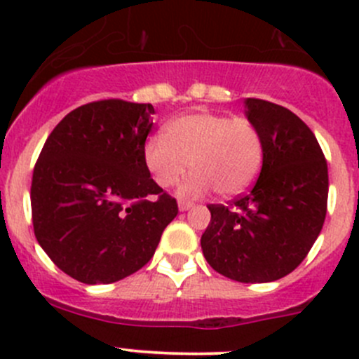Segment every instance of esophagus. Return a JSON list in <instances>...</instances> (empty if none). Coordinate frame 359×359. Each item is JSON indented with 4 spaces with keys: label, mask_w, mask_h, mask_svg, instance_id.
<instances>
[{
    "label": "esophagus",
    "mask_w": 359,
    "mask_h": 359,
    "mask_svg": "<svg viewBox=\"0 0 359 359\" xmlns=\"http://www.w3.org/2000/svg\"><path fill=\"white\" fill-rule=\"evenodd\" d=\"M193 208V203L186 201V200H179V210L180 212H186V210Z\"/></svg>",
    "instance_id": "obj_1"
}]
</instances>
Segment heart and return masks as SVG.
Wrapping results in <instances>:
<instances>
[{"instance_id":"heart-1","label":"heart","mask_w":359,"mask_h":359,"mask_svg":"<svg viewBox=\"0 0 359 359\" xmlns=\"http://www.w3.org/2000/svg\"><path fill=\"white\" fill-rule=\"evenodd\" d=\"M264 146L248 118L219 112H191L166 125L165 137L144 146V161L158 186L172 187L187 172L182 194L201 196L213 187L222 198L245 193L259 175Z\"/></svg>"}]
</instances>
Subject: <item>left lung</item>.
Returning <instances> with one entry per match:
<instances>
[{
	"label": "left lung",
	"mask_w": 359,
	"mask_h": 359,
	"mask_svg": "<svg viewBox=\"0 0 359 359\" xmlns=\"http://www.w3.org/2000/svg\"><path fill=\"white\" fill-rule=\"evenodd\" d=\"M247 118L262 137V170L247 194L208 205L201 236L206 262L240 283L290 274L320 236L327 215L328 166L309 126L287 107L247 99Z\"/></svg>",
	"instance_id": "obj_1"
}]
</instances>
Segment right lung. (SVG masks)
<instances>
[{"label": "right lung", "instance_id": "1", "mask_svg": "<svg viewBox=\"0 0 359 359\" xmlns=\"http://www.w3.org/2000/svg\"><path fill=\"white\" fill-rule=\"evenodd\" d=\"M153 114L151 104L119 99L85 104L53 128L39 153L31 184L36 240L81 283L137 273L179 213L144 161Z\"/></svg>", "mask_w": 359, "mask_h": 359}]
</instances>
